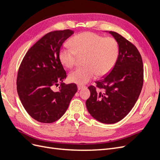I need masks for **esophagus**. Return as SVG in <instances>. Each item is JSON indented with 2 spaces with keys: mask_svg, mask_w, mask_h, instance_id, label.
<instances>
[{
  "mask_svg": "<svg viewBox=\"0 0 160 160\" xmlns=\"http://www.w3.org/2000/svg\"><path fill=\"white\" fill-rule=\"evenodd\" d=\"M85 88V87L84 85H77V88H78L79 90H81V89H83Z\"/></svg>",
  "mask_w": 160,
  "mask_h": 160,
  "instance_id": "esophagus-1",
  "label": "esophagus"
}]
</instances>
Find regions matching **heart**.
Returning a JSON list of instances; mask_svg holds the SVG:
<instances>
[{"instance_id":"heart-1","label":"heart","mask_w":160,"mask_h":160,"mask_svg":"<svg viewBox=\"0 0 160 160\" xmlns=\"http://www.w3.org/2000/svg\"><path fill=\"white\" fill-rule=\"evenodd\" d=\"M71 47L62 48L59 52L61 63L67 67L75 64L77 58L84 56L83 67H78L69 75L72 83L83 85L98 75L109 72L115 65L119 55L118 42L112 37H103L93 32H82L72 37Z\"/></svg>"}]
</instances>
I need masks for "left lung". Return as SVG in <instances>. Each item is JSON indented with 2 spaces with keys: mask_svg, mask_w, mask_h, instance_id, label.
<instances>
[{
  "mask_svg": "<svg viewBox=\"0 0 160 160\" xmlns=\"http://www.w3.org/2000/svg\"><path fill=\"white\" fill-rule=\"evenodd\" d=\"M109 32L118 42V59L107 76L95 81L96 87L88 88L91 95L86 107L95 119L112 124L123 119L136 103L143 83V67L136 47L118 32Z\"/></svg>",
  "mask_w": 160,
  "mask_h": 160,
  "instance_id": "1",
  "label": "left lung"
}]
</instances>
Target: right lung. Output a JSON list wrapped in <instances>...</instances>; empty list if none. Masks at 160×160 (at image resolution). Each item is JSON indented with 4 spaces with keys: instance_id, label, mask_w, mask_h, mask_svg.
<instances>
[{
    "instance_id": "1",
    "label": "right lung",
    "mask_w": 160,
    "mask_h": 160,
    "mask_svg": "<svg viewBox=\"0 0 160 160\" xmlns=\"http://www.w3.org/2000/svg\"><path fill=\"white\" fill-rule=\"evenodd\" d=\"M74 32L66 29L46 34L33 45L19 67L17 89L24 108L37 122L51 123L60 119L77 91L65 84L66 72L59 59L62 43ZM59 84L58 91L53 88Z\"/></svg>"
}]
</instances>
